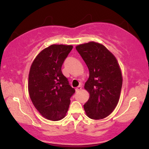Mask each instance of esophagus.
I'll use <instances>...</instances> for the list:
<instances>
[{
    "mask_svg": "<svg viewBox=\"0 0 149 149\" xmlns=\"http://www.w3.org/2000/svg\"><path fill=\"white\" fill-rule=\"evenodd\" d=\"M81 89H82V87H81V86H80V85H79V86H78L77 87H76V89H75V90H76L77 92H78V91H81Z\"/></svg>",
    "mask_w": 149,
    "mask_h": 149,
    "instance_id": "34e87169",
    "label": "esophagus"
}]
</instances>
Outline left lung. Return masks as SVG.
Segmentation results:
<instances>
[{
	"label": "left lung",
	"instance_id": "1",
	"mask_svg": "<svg viewBox=\"0 0 149 149\" xmlns=\"http://www.w3.org/2000/svg\"><path fill=\"white\" fill-rule=\"evenodd\" d=\"M76 49L88 67L89 77L84 88L89 98L83 105L87 116L98 120L113 113L119 102L123 77L115 56L103 45L91 41Z\"/></svg>",
	"mask_w": 149,
	"mask_h": 149
}]
</instances>
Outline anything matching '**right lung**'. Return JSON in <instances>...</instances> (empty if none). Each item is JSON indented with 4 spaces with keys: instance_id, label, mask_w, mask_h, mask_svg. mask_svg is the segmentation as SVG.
I'll use <instances>...</instances> for the list:
<instances>
[{
    "instance_id": "1",
    "label": "right lung",
    "mask_w": 149,
    "mask_h": 149,
    "mask_svg": "<svg viewBox=\"0 0 149 149\" xmlns=\"http://www.w3.org/2000/svg\"><path fill=\"white\" fill-rule=\"evenodd\" d=\"M72 45H52L34 59L28 75V92L34 107L52 121L62 119L75 90L62 72L65 59Z\"/></svg>"
}]
</instances>
